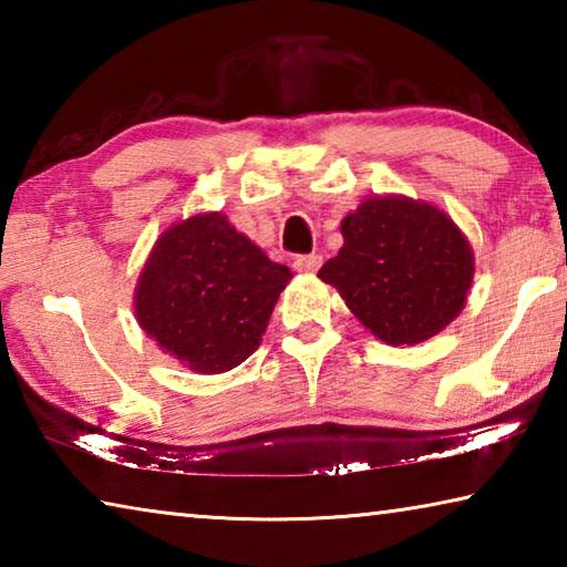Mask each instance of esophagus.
<instances>
[{"instance_id": "obj_1", "label": "esophagus", "mask_w": 567, "mask_h": 567, "mask_svg": "<svg viewBox=\"0 0 567 567\" xmlns=\"http://www.w3.org/2000/svg\"><path fill=\"white\" fill-rule=\"evenodd\" d=\"M320 262H322V257L312 252V255H297L292 265L297 272H318Z\"/></svg>"}]
</instances>
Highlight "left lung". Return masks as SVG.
Here are the masks:
<instances>
[{
  "mask_svg": "<svg viewBox=\"0 0 567 567\" xmlns=\"http://www.w3.org/2000/svg\"><path fill=\"white\" fill-rule=\"evenodd\" d=\"M344 245L318 277L375 338L415 344L465 307L475 262L460 227L420 199L370 197L342 219Z\"/></svg>",
  "mask_w": 567,
  "mask_h": 567,
  "instance_id": "obj_1",
  "label": "left lung"
}]
</instances>
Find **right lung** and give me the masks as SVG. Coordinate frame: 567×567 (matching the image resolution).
<instances>
[{
  "label": "right lung",
  "instance_id": "add662e5",
  "mask_svg": "<svg viewBox=\"0 0 567 567\" xmlns=\"http://www.w3.org/2000/svg\"><path fill=\"white\" fill-rule=\"evenodd\" d=\"M290 277L223 213H203L172 225L152 247L134 312L172 358L217 375L257 350Z\"/></svg>",
  "mask_w": 567,
  "mask_h": 567
}]
</instances>
